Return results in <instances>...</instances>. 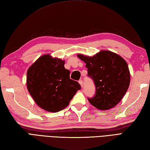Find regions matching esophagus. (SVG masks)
<instances>
[{
    "label": "esophagus",
    "mask_w": 150,
    "mask_h": 150,
    "mask_svg": "<svg viewBox=\"0 0 150 150\" xmlns=\"http://www.w3.org/2000/svg\"><path fill=\"white\" fill-rule=\"evenodd\" d=\"M79 83L80 84L82 88L83 87V81H82V80H79Z\"/></svg>",
    "instance_id": "34e87169"
}]
</instances>
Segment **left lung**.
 <instances>
[{"label":"left lung","mask_w":150,"mask_h":150,"mask_svg":"<svg viewBox=\"0 0 150 150\" xmlns=\"http://www.w3.org/2000/svg\"><path fill=\"white\" fill-rule=\"evenodd\" d=\"M86 63L88 75L94 81L96 93L88 98L90 103L100 110H108L120 103L130 83L128 64L123 58L110 51H100L93 57L79 54Z\"/></svg>","instance_id":"1"}]
</instances>
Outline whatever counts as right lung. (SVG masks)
<instances>
[{"mask_svg":"<svg viewBox=\"0 0 150 150\" xmlns=\"http://www.w3.org/2000/svg\"><path fill=\"white\" fill-rule=\"evenodd\" d=\"M64 60L48 54L40 57L27 71V88L37 104L50 112H58L68 106L81 90L79 82L69 78Z\"/></svg>","mask_w":150,"mask_h":150,"instance_id":"right-lung-1","label":"right lung"}]
</instances>
